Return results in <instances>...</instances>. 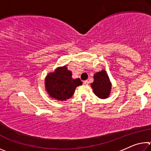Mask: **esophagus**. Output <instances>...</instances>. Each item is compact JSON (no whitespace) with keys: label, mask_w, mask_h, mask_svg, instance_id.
I'll list each match as a JSON object with an SVG mask.
<instances>
[{"label":"esophagus","mask_w":151,"mask_h":151,"mask_svg":"<svg viewBox=\"0 0 151 151\" xmlns=\"http://www.w3.org/2000/svg\"><path fill=\"white\" fill-rule=\"evenodd\" d=\"M88 83H89V82H88L87 80L83 81V84H84V85H88Z\"/></svg>","instance_id":"obj_1"}]
</instances>
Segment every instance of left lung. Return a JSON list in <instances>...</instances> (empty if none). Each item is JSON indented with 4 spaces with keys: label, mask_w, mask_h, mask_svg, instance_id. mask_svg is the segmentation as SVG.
Instances as JSON below:
<instances>
[{
    "label": "left lung",
    "mask_w": 151,
    "mask_h": 151,
    "mask_svg": "<svg viewBox=\"0 0 151 151\" xmlns=\"http://www.w3.org/2000/svg\"><path fill=\"white\" fill-rule=\"evenodd\" d=\"M91 87L99 98L106 99L109 96L111 85L105 71L102 70L94 75V82L91 84Z\"/></svg>",
    "instance_id": "8db88e82"
}]
</instances>
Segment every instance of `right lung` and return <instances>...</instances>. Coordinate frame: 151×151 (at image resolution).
Listing matches in <instances>:
<instances>
[{
	"label": "right lung",
	"mask_w": 151,
	"mask_h": 151,
	"mask_svg": "<svg viewBox=\"0 0 151 151\" xmlns=\"http://www.w3.org/2000/svg\"><path fill=\"white\" fill-rule=\"evenodd\" d=\"M82 84L80 78H72V73L66 66L57 68L54 73L48 75L45 80L46 89L50 96L62 101L70 98L76 86Z\"/></svg>",
	"instance_id": "1"
}]
</instances>
